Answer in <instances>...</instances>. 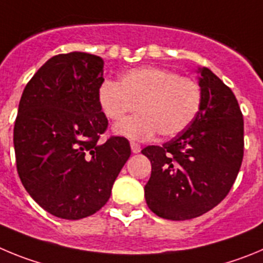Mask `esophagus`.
Returning a JSON list of instances; mask_svg holds the SVG:
<instances>
[{
	"label": "esophagus",
	"mask_w": 263,
	"mask_h": 263,
	"mask_svg": "<svg viewBox=\"0 0 263 263\" xmlns=\"http://www.w3.org/2000/svg\"><path fill=\"white\" fill-rule=\"evenodd\" d=\"M131 149L134 153H139L141 151V146H140V144L135 143V141H131Z\"/></svg>",
	"instance_id": "esophagus-1"
}]
</instances>
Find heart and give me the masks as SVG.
Listing matches in <instances>:
<instances>
[{"label":"heart","instance_id":"obj_1","mask_svg":"<svg viewBox=\"0 0 263 263\" xmlns=\"http://www.w3.org/2000/svg\"><path fill=\"white\" fill-rule=\"evenodd\" d=\"M99 107L111 122H121L136 108L141 112L119 123L120 136L149 140L160 132L174 137L191 126L202 110L199 82L166 68L143 67L128 70L120 84L105 81L98 90Z\"/></svg>","mask_w":263,"mask_h":263}]
</instances>
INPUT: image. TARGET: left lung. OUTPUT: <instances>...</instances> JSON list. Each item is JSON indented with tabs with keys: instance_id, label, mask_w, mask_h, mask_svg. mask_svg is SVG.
<instances>
[{
	"instance_id": "obj_1",
	"label": "left lung",
	"mask_w": 263,
	"mask_h": 263,
	"mask_svg": "<svg viewBox=\"0 0 263 263\" xmlns=\"http://www.w3.org/2000/svg\"><path fill=\"white\" fill-rule=\"evenodd\" d=\"M199 115L162 146L141 151L152 164L145 184L149 210L167 220H189L228 195L243 157V118L233 91L208 68H200Z\"/></svg>"
}]
</instances>
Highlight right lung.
Here are the masks:
<instances>
[{
    "label": "right lung",
    "instance_id": "1",
    "mask_svg": "<svg viewBox=\"0 0 263 263\" xmlns=\"http://www.w3.org/2000/svg\"><path fill=\"white\" fill-rule=\"evenodd\" d=\"M103 60L85 52L49 59L27 82L14 124L16 170L53 216L79 220L107 203L131 156L128 140L99 141L108 120L98 103Z\"/></svg>",
    "mask_w": 263,
    "mask_h": 263
}]
</instances>
